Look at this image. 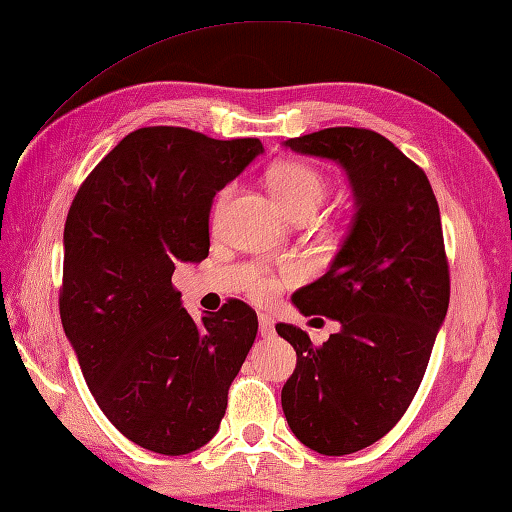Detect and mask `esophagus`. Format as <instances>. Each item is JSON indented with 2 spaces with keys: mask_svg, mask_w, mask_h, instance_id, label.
I'll return each instance as SVG.
<instances>
[{
  "mask_svg": "<svg viewBox=\"0 0 512 512\" xmlns=\"http://www.w3.org/2000/svg\"><path fill=\"white\" fill-rule=\"evenodd\" d=\"M259 334L264 336V339H270V336L275 334V323L266 314H259Z\"/></svg>",
  "mask_w": 512,
  "mask_h": 512,
  "instance_id": "34e87169",
  "label": "esophagus"
}]
</instances>
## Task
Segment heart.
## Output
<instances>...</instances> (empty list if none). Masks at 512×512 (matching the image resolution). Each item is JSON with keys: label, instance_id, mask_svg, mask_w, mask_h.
<instances>
[{"label": "heart", "instance_id": "1", "mask_svg": "<svg viewBox=\"0 0 512 512\" xmlns=\"http://www.w3.org/2000/svg\"><path fill=\"white\" fill-rule=\"evenodd\" d=\"M270 189H273L277 202L281 204L288 215H292L299 209H319V204L325 198L328 191V182H325L323 173L314 169L308 162H284L270 171ZM231 189H226L220 195L217 206H224ZM275 290V284L270 279H257L253 292L257 297H268Z\"/></svg>", "mask_w": 512, "mask_h": 512}]
</instances>
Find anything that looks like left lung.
Listing matches in <instances>:
<instances>
[{
    "instance_id": "obj_1",
    "label": "left lung",
    "mask_w": 512,
    "mask_h": 512,
    "mask_svg": "<svg viewBox=\"0 0 512 512\" xmlns=\"http://www.w3.org/2000/svg\"><path fill=\"white\" fill-rule=\"evenodd\" d=\"M341 165L354 217L325 275L292 295L295 308L341 323L321 347L277 323L297 367L281 407L297 440L347 455L394 429L411 405L449 308L438 200L424 171L385 136L330 127L284 143Z\"/></svg>"
}]
</instances>
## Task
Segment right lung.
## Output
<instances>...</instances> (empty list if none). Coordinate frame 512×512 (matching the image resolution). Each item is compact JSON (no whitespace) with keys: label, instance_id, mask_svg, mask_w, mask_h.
<instances>
[{"label":"right lung","instance_id":"1","mask_svg":"<svg viewBox=\"0 0 512 512\" xmlns=\"http://www.w3.org/2000/svg\"><path fill=\"white\" fill-rule=\"evenodd\" d=\"M264 154L259 138L184 127L127 134L81 184L63 231L61 323L94 400L138 447H204L257 336L231 299L195 321L171 275L209 255L213 198Z\"/></svg>","mask_w":512,"mask_h":512}]
</instances>
